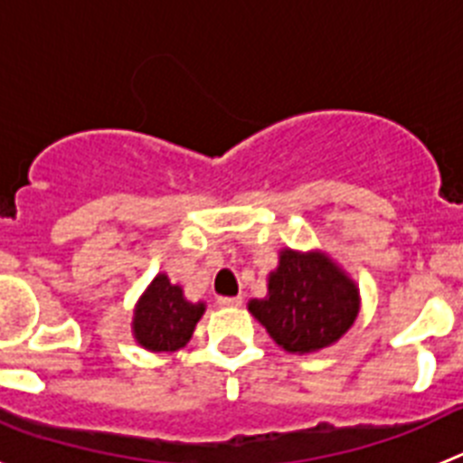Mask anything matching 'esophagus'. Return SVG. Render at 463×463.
<instances>
[{
  "mask_svg": "<svg viewBox=\"0 0 463 463\" xmlns=\"http://www.w3.org/2000/svg\"><path fill=\"white\" fill-rule=\"evenodd\" d=\"M243 304V298L241 297H220L218 306L220 308H236V306Z\"/></svg>",
  "mask_w": 463,
  "mask_h": 463,
  "instance_id": "1",
  "label": "esophagus"
}]
</instances>
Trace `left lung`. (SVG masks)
<instances>
[{"label":"left lung","instance_id":"obj_1","mask_svg":"<svg viewBox=\"0 0 463 463\" xmlns=\"http://www.w3.org/2000/svg\"><path fill=\"white\" fill-rule=\"evenodd\" d=\"M250 313L288 353H315L353 326L359 310L354 282L322 252L282 250L269 278V297L252 298Z\"/></svg>","mask_w":463,"mask_h":463}]
</instances>
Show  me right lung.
Masks as SVG:
<instances>
[{"instance_id":"1","label":"right lung","mask_w":463,"mask_h":463,"mask_svg":"<svg viewBox=\"0 0 463 463\" xmlns=\"http://www.w3.org/2000/svg\"><path fill=\"white\" fill-rule=\"evenodd\" d=\"M203 315V304H190L178 285L159 273L138 301L134 313V334L153 353H174L192 338L194 325Z\"/></svg>"}]
</instances>
